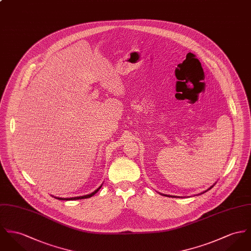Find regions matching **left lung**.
Instances as JSON below:
<instances>
[{
  "instance_id": "1",
  "label": "left lung",
  "mask_w": 251,
  "mask_h": 251,
  "mask_svg": "<svg viewBox=\"0 0 251 251\" xmlns=\"http://www.w3.org/2000/svg\"><path fill=\"white\" fill-rule=\"evenodd\" d=\"M211 187H213V186H211ZM211 187H210L209 189H211ZM165 196H166V195H165ZM167 197H172V196H167Z\"/></svg>"
}]
</instances>
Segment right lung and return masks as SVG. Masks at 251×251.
<instances>
[{
	"label": "right lung",
	"instance_id": "add662e5",
	"mask_svg": "<svg viewBox=\"0 0 251 251\" xmlns=\"http://www.w3.org/2000/svg\"><path fill=\"white\" fill-rule=\"evenodd\" d=\"M102 186V185H101ZM101 186L99 187V188H97V190L95 191V192H93L92 194H90V195H86V196H82V197H75V198H66V199H62V198H58V200H64V201H74V200H82V199H88V198H91L92 196H94L95 194L98 192V190L101 188Z\"/></svg>",
	"mask_w": 251,
	"mask_h": 251
}]
</instances>
